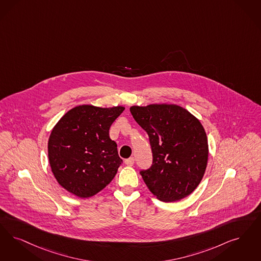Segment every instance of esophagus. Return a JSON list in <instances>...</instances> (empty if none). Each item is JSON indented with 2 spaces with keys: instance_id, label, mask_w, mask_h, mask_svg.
<instances>
[{
  "instance_id": "1",
  "label": "esophagus",
  "mask_w": 261,
  "mask_h": 261,
  "mask_svg": "<svg viewBox=\"0 0 261 261\" xmlns=\"http://www.w3.org/2000/svg\"><path fill=\"white\" fill-rule=\"evenodd\" d=\"M126 165L127 166H133L134 165V162H135V159H134V157H130V158H128V159H125Z\"/></svg>"
}]
</instances>
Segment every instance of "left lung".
I'll list each match as a JSON object with an SVG mask.
<instances>
[{
	"instance_id": "8db88e82",
	"label": "left lung",
	"mask_w": 261,
	"mask_h": 261,
	"mask_svg": "<svg viewBox=\"0 0 261 261\" xmlns=\"http://www.w3.org/2000/svg\"><path fill=\"white\" fill-rule=\"evenodd\" d=\"M130 112L151 146L152 165L140 172L146 187L163 202L188 196L208 163V139L199 119L174 104L132 106Z\"/></svg>"
}]
</instances>
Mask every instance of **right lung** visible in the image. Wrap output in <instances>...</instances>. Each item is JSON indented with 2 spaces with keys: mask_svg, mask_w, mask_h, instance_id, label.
Segmentation results:
<instances>
[{
  "mask_svg": "<svg viewBox=\"0 0 261 261\" xmlns=\"http://www.w3.org/2000/svg\"><path fill=\"white\" fill-rule=\"evenodd\" d=\"M124 107H74L53 127L48 159L58 184L73 195L87 198L115 177L122 159L109 135L110 127Z\"/></svg>",
  "mask_w": 261,
  "mask_h": 261,
  "instance_id": "add662e5",
  "label": "right lung"
}]
</instances>
